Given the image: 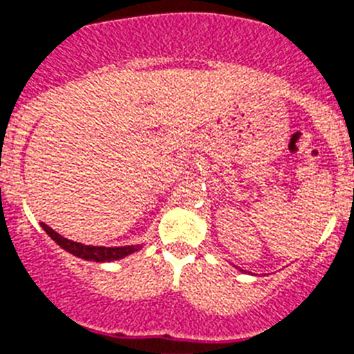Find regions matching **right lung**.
Masks as SVG:
<instances>
[{"instance_id": "obj_1", "label": "right lung", "mask_w": 354, "mask_h": 354, "mask_svg": "<svg viewBox=\"0 0 354 354\" xmlns=\"http://www.w3.org/2000/svg\"><path fill=\"white\" fill-rule=\"evenodd\" d=\"M42 229L53 238L56 243L59 245L62 248H65L66 252L74 254V256L81 257V259H88V261H97V263H104V261H116L122 259V257L129 256V254L136 252L138 247H133V245H129V247H93V245H82L77 243V241L66 240L63 238L62 234H58L56 231L46 225L42 222Z\"/></svg>"}]
</instances>
